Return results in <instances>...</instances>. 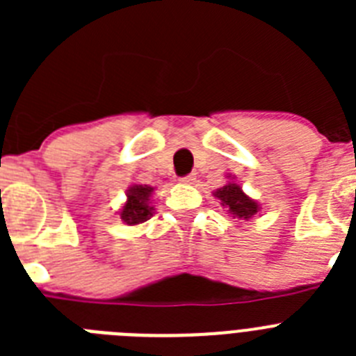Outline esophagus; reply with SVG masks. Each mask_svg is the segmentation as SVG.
I'll return each mask as SVG.
<instances>
[{
	"label": "esophagus",
	"instance_id": "esophagus-1",
	"mask_svg": "<svg viewBox=\"0 0 356 356\" xmlns=\"http://www.w3.org/2000/svg\"><path fill=\"white\" fill-rule=\"evenodd\" d=\"M194 180H196V178H194V175H187V176H181L180 178L181 184H193Z\"/></svg>",
	"mask_w": 356,
	"mask_h": 356
}]
</instances>
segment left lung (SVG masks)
<instances>
[{
    "instance_id": "obj_1",
    "label": "left lung",
    "mask_w": 356,
    "mask_h": 356,
    "mask_svg": "<svg viewBox=\"0 0 356 356\" xmlns=\"http://www.w3.org/2000/svg\"><path fill=\"white\" fill-rule=\"evenodd\" d=\"M213 196L221 201L222 207L228 209V213H232L237 219H242V221L253 217L260 210L259 203L248 197L241 188V185L235 184V181H228L225 187L217 188Z\"/></svg>"
}]
</instances>
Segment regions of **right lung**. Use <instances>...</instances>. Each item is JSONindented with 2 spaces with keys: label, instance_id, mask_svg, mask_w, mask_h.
<instances>
[{
  "label": "right lung",
  "instance_id": "1",
  "mask_svg": "<svg viewBox=\"0 0 356 356\" xmlns=\"http://www.w3.org/2000/svg\"><path fill=\"white\" fill-rule=\"evenodd\" d=\"M151 194H153V187L149 185H131L127 193V203L119 212L122 221L130 226L147 221L155 212V209L149 205Z\"/></svg>",
  "mask_w": 356,
  "mask_h": 356
}]
</instances>
